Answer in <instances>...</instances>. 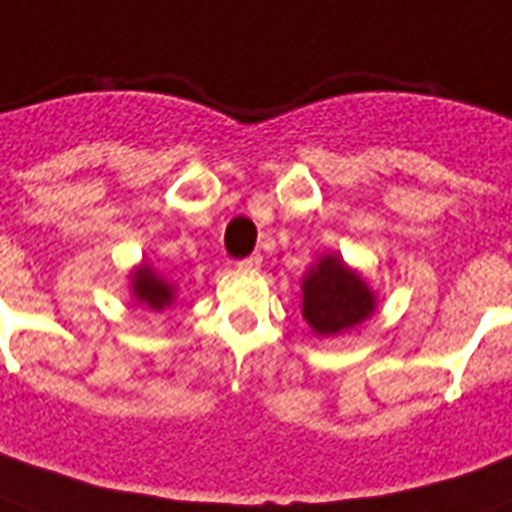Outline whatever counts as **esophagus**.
Returning <instances> with one entry per match:
<instances>
[{"instance_id": "34e87169", "label": "esophagus", "mask_w": 512, "mask_h": 512, "mask_svg": "<svg viewBox=\"0 0 512 512\" xmlns=\"http://www.w3.org/2000/svg\"><path fill=\"white\" fill-rule=\"evenodd\" d=\"M260 263H263V257H260V255H257V252H255V255H249L247 260H241L239 268H247V271H255V268H260Z\"/></svg>"}]
</instances>
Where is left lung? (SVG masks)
Wrapping results in <instances>:
<instances>
[{"label": "left lung", "instance_id": "1", "mask_svg": "<svg viewBox=\"0 0 512 512\" xmlns=\"http://www.w3.org/2000/svg\"><path fill=\"white\" fill-rule=\"evenodd\" d=\"M300 314L306 325L322 338L349 333L378 308L376 292L357 268H351L341 255H322L308 268L303 282Z\"/></svg>", "mask_w": 512, "mask_h": 512}]
</instances>
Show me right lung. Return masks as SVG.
<instances>
[{"label": "right lung", "instance_id": "right-lung-1", "mask_svg": "<svg viewBox=\"0 0 512 512\" xmlns=\"http://www.w3.org/2000/svg\"><path fill=\"white\" fill-rule=\"evenodd\" d=\"M128 279H131V295L142 308L163 311L177 300V287L155 271L147 260L136 265L134 271L128 273Z\"/></svg>", "mask_w": 512, "mask_h": 512}]
</instances>
